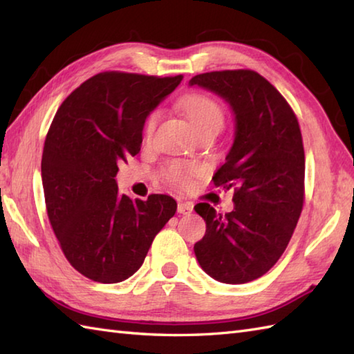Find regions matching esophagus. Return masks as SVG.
<instances>
[{"label": "esophagus", "mask_w": 354, "mask_h": 354, "mask_svg": "<svg viewBox=\"0 0 354 354\" xmlns=\"http://www.w3.org/2000/svg\"><path fill=\"white\" fill-rule=\"evenodd\" d=\"M192 212H193V204H192V202H179V204H178V213L190 214Z\"/></svg>", "instance_id": "obj_1"}]
</instances>
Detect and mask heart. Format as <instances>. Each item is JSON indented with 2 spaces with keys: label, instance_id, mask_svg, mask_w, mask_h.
Returning a JSON list of instances; mask_svg holds the SVG:
<instances>
[{
  "label": "heart",
  "instance_id": "1",
  "mask_svg": "<svg viewBox=\"0 0 354 354\" xmlns=\"http://www.w3.org/2000/svg\"><path fill=\"white\" fill-rule=\"evenodd\" d=\"M183 109L189 117L190 123L193 124L196 132L204 131H221L225 123V112L223 108L216 102L213 97L207 94H189L185 95L183 102ZM158 120H160V111L153 109L146 118L145 123V133L146 137H150L155 131ZM193 173V167L184 165L181 162H169L162 170L165 181L175 184L179 187H185L190 183V176Z\"/></svg>",
  "mask_w": 354,
  "mask_h": 354
}]
</instances>
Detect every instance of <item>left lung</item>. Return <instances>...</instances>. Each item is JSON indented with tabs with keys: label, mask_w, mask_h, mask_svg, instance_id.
<instances>
[{
	"label": "left lung",
	"mask_w": 354,
	"mask_h": 354,
	"mask_svg": "<svg viewBox=\"0 0 354 354\" xmlns=\"http://www.w3.org/2000/svg\"><path fill=\"white\" fill-rule=\"evenodd\" d=\"M190 85L219 94L236 114V138L216 171V187H234V209L216 213L201 202L207 223L194 245L214 280L243 284L265 275L281 257L304 204V146L298 118L278 89L252 70L198 74Z\"/></svg>",
	"instance_id": "left-lung-1"
}]
</instances>
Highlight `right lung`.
Returning <instances> with one entry per match:
<instances>
[{
    "instance_id": "right-lung-1",
    "label": "right lung",
    "mask_w": 354,
    "mask_h": 354,
    "mask_svg": "<svg viewBox=\"0 0 354 354\" xmlns=\"http://www.w3.org/2000/svg\"><path fill=\"white\" fill-rule=\"evenodd\" d=\"M183 80L103 71L59 106L44 142L42 185L48 221L70 265L97 283H120L145 261L176 201L118 193V164L141 149L142 126Z\"/></svg>"
}]
</instances>
